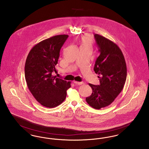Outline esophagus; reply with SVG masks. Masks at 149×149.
I'll return each instance as SVG.
<instances>
[{
	"label": "esophagus",
	"mask_w": 149,
	"mask_h": 149,
	"mask_svg": "<svg viewBox=\"0 0 149 149\" xmlns=\"http://www.w3.org/2000/svg\"><path fill=\"white\" fill-rule=\"evenodd\" d=\"M74 83L77 85H81L83 84V82H79V81H74Z\"/></svg>",
	"instance_id": "34e87169"
}]
</instances>
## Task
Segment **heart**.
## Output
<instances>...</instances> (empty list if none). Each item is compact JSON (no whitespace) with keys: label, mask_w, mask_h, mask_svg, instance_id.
<instances>
[{"label":"heart","mask_w":149,"mask_h":149,"mask_svg":"<svg viewBox=\"0 0 149 149\" xmlns=\"http://www.w3.org/2000/svg\"><path fill=\"white\" fill-rule=\"evenodd\" d=\"M93 42V41L92 36L88 34L83 35L80 39V42L82 47H92Z\"/></svg>","instance_id":"heart-1"}]
</instances>
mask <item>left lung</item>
<instances>
[{
  "label": "left lung",
  "mask_w": 149,
  "mask_h": 149,
  "mask_svg": "<svg viewBox=\"0 0 149 149\" xmlns=\"http://www.w3.org/2000/svg\"><path fill=\"white\" fill-rule=\"evenodd\" d=\"M100 53L94 66L100 85L89 84L92 93L86 98L92 107L100 109L110 105L122 91L127 78V66L119 47L103 36L95 34Z\"/></svg>",
  "instance_id": "1"
}]
</instances>
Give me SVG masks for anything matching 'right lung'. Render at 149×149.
<instances>
[{
	"mask_svg": "<svg viewBox=\"0 0 149 149\" xmlns=\"http://www.w3.org/2000/svg\"><path fill=\"white\" fill-rule=\"evenodd\" d=\"M68 35H55L35 45L27 57L25 77L27 85L36 100L46 107L53 108L65 100L71 81L53 77L57 72L60 52Z\"/></svg>",
	"mask_w": 149,
	"mask_h": 149,
	"instance_id": "1",
	"label": "right lung"
}]
</instances>
